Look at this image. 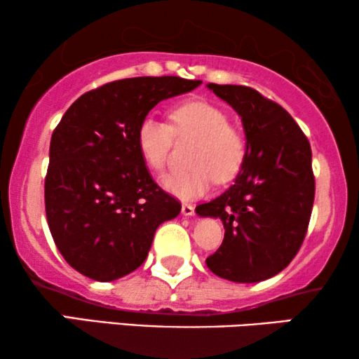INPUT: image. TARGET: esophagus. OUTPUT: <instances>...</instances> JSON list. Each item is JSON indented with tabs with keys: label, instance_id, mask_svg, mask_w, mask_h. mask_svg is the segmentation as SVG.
<instances>
[{
	"label": "esophagus",
	"instance_id": "34e87169",
	"mask_svg": "<svg viewBox=\"0 0 359 359\" xmlns=\"http://www.w3.org/2000/svg\"><path fill=\"white\" fill-rule=\"evenodd\" d=\"M181 214L186 215V217H193V215H194V205L183 204V205H181Z\"/></svg>",
	"mask_w": 359,
	"mask_h": 359
}]
</instances>
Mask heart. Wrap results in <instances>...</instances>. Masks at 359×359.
<instances>
[{
	"instance_id": "1",
	"label": "heart",
	"mask_w": 359,
	"mask_h": 359,
	"mask_svg": "<svg viewBox=\"0 0 359 359\" xmlns=\"http://www.w3.org/2000/svg\"><path fill=\"white\" fill-rule=\"evenodd\" d=\"M171 127L154 117H145L137 127V149L151 171H161L166 165L173 144V132L178 137L196 139L189 165L193 168L175 171L161 178V186L181 201H193L205 196L214 180L227 183L242 168L247 140L237 127L229 124L222 107L205 100H189L170 111Z\"/></svg>"
}]
</instances>
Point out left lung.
Masks as SVG:
<instances>
[{
    "label": "left lung",
    "instance_id": "8db88e82",
    "mask_svg": "<svg viewBox=\"0 0 359 359\" xmlns=\"http://www.w3.org/2000/svg\"><path fill=\"white\" fill-rule=\"evenodd\" d=\"M208 88L242 117L247 154L235 183L196 208L225 229L205 264L229 281L259 283L281 273L306 237L316 194L311 144L286 109L253 88Z\"/></svg>",
    "mask_w": 359,
    "mask_h": 359
}]
</instances>
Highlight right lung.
Here are the masks:
<instances>
[{"label":"right lung","mask_w":359,"mask_h":359,"mask_svg":"<svg viewBox=\"0 0 359 359\" xmlns=\"http://www.w3.org/2000/svg\"><path fill=\"white\" fill-rule=\"evenodd\" d=\"M199 80L139 76L78 97L53 130L46 214L58 252L83 276L107 283L145 262L155 230L181 204L151 180L137 149V127L168 97Z\"/></svg>","instance_id":"obj_1"}]
</instances>
